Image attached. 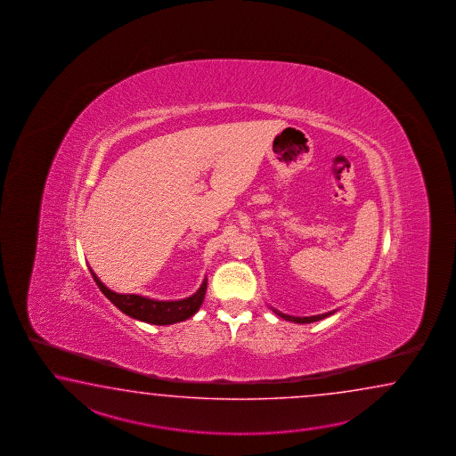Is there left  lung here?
<instances>
[{
  "label": "left lung",
  "mask_w": 456,
  "mask_h": 456,
  "mask_svg": "<svg viewBox=\"0 0 456 456\" xmlns=\"http://www.w3.org/2000/svg\"><path fill=\"white\" fill-rule=\"evenodd\" d=\"M273 313H277L281 318L287 321H293V322H300V324H306V322H314V321L324 320V318H328L330 316L334 311H330V313H324V314H318V316H310V318H293V316H289V314H283L281 311L273 310Z\"/></svg>",
  "instance_id": "8db88e82"
}]
</instances>
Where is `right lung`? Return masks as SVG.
<instances>
[{
  "instance_id": "obj_1",
  "label": "right lung",
  "mask_w": 456,
  "mask_h": 456,
  "mask_svg": "<svg viewBox=\"0 0 456 456\" xmlns=\"http://www.w3.org/2000/svg\"><path fill=\"white\" fill-rule=\"evenodd\" d=\"M91 275L96 281L99 290L102 291L118 310L132 316L134 320L158 324V326H166V324H173V322L191 318L200 308L204 301L205 290H207V281H204L199 291L185 300L156 301L140 295H122V293L109 290L106 285L97 279L94 272L91 271Z\"/></svg>"
}]
</instances>
